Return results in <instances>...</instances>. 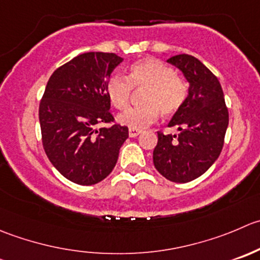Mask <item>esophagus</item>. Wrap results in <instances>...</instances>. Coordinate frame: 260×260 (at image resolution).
Returning <instances> with one entry per match:
<instances>
[{
  "label": "esophagus",
  "instance_id": "1",
  "mask_svg": "<svg viewBox=\"0 0 260 260\" xmlns=\"http://www.w3.org/2000/svg\"><path fill=\"white\" fill-rule=\"evenodd\" d=\"M128 133H129V137H137V136L141 133V131L140 129H133V128H129V129H128Z\"/></svg>",
  "mask_w": 260,
  "mask_h": 260
}]
</instances>
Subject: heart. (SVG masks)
Segmentation results:
<instances>
[{"label":"heart","mask_w":260,"mask_h":260,"mask_svg":"<svg viewBox=\"0 0 260 260\" xmlns=\"http://www.w3.org/2000/svg\"><path fill=\"white\" fill-rule=\"evenodd\" d=\"M132 87L145 89L142 105L128 108L118 115V122L133 129L150 125L158 114L173 115L183 107L188 96V84L169 64L156 58H145L132 63L128 76L113 75L107 84V95L110 104L124 109L129 103Z\"/></svg>","instance_id":"1"}]
</instances>
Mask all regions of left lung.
Listing matches in <instances>:
<instances>
[{
  "label": "left lung",
  "mask_w": 260,
  "mask_h": 260,
  "mask_svg": "<svg viewBox=\"0 0 260 260\" xmlns=\"http://www.w3.org/2000/svg\"><path fill=\"white\" fill-rule=\"evenodd\" d=\"M189 82L188 96L168 127L178 135L157 132L156 170L174 183H188L205 174L220 156L229 125V110L217 77L193 55L169 58Z\"/></svg>",
  "instance_id": "1"
}]
</instances>
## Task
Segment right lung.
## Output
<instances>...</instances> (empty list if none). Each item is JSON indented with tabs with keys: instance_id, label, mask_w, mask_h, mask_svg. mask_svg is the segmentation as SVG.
<instances>
[{
	"instance_id": "add662e5",
	"label": "right lung",
	"mask_w": 260,
	"mask_h": 260,
	"mask_svg": "<svg viewBox=\"0 0 260 260\" xmlns=\"http://www.w3.org/2000/svg\"><path fill=\"white\" fill-rule=\"evenodd\" d=\"M123 60L114 53L87 52L58 67L39 105L42 142L52 165L80 185L107 178L128 138L125 125L110 124L107 84Z\"/></svg>"
}]
</instances>
